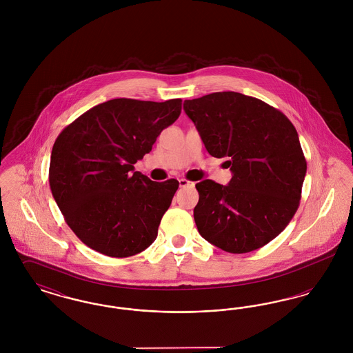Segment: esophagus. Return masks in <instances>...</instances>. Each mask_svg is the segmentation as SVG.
Here are the masks:
<instances>
[{"mask_svg":"<svg viewBox=\"0 0 353 353\" xmlns=\"http://www.w3.org/2000/svg\"><path fill=\"white\" fill-rule=\"evenodd\" d=\"M179 183H180V186H181V188H186V186H194V183H192V181H189V180H186V179H180V180H179Z\"/></svg>","mask_w":353,"mask_h":353,"instance_id":"34e87169","label":"esophagus"}]
</instances>
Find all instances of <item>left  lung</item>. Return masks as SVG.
Listing matches in <instances>:
<instances>
[{
    "label": "left lung",
    "instance_id": "8db88e82",
    "mask_svg": "<svg viewBox=\"0 0 353 353\" xmlns=\"http://www.w3.org/2000/svg\"><path fill=\"white\" fill-rule=\"evenodd\" d=\"M206 151L225 157L229 185L203 180L193 210L199 233L233 254L256 250L285 230L299 208L307 170L294 124L268 103L234 91L184 101Z\"/></svg>",
    "mask_w": 353,
    "mask_h": 353
}]
</instances>
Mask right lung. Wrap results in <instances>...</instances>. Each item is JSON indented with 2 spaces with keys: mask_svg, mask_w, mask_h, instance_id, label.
Masks as SVG:
<instances>
[{
  "mask_svg": "<svg viewBox=\"0 0 353 353\" xmlns=\"http://www.w3.org/2000/svg\"><path fill=\"white\" fill-rule=\"evenodd\" d=\"M181 101H104L57 137L51 193L70 229L92 250L125 258L156 239L179 181H152L134 164L180 117Z\"/></svg>",
  "mask_w": 353,
  "mask_h": 353,
  "instance_id": "right-lung-1",
  "label": "right lung"
}]
</instances>
